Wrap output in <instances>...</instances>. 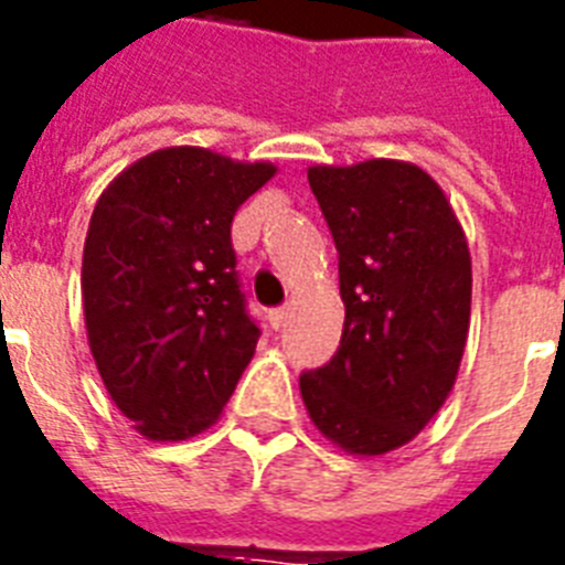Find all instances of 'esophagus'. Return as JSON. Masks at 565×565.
<instances>
[{
	"mask_svg": "<svg viewBox=\"0 0 565 565\" xmlns=\"http://www.w3.org/2000/svg\"><path fill=\"white\" fill-rule=\"evenodd\" d=\"M287 313H290V307H275V310H269V324H273L275 330L284 328V322H287Z\"/></svg>",
	"mask_w": 565,
	"mask_h": 565,
	"instance_id": "esophagus-1",
	"label": "esophagus"
}]
</instances>
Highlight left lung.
I'll return each instance as SVG.
<instances>
[{
  "label": "left lung",
  "instance_id": "1",
  "mask_svg": "<svg viewBox=\"0 0 565 565\" xmlns=\"http://www.w3.org/2000/svg\"><path fill=\"white\" fill-rule=\"evenodd\" d=\"M307 179L337 243L345 328L333 360L298 386L324 438L383 456L412 441L452 392L473 292L467 237L417 164H316Z\"/></svg>",
  "mask_w": 565,
  "mask_h": 565
}]
</instances>
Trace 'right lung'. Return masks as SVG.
<instances>
[{
  "instance_id": "right-lung-1",
  "label": "right lung",
  "mask_w": 565,
  "mask_h": 565,
  "mask_svg": "<svg viewBox=\"0 0 565 565\" xmlns=\"http://www.w3.org/2000/svg\"><path fill=\"white\" fill-rule=\"evenodd\" d=\"M273 177L269 162L164 148L118 173L92 211L86 337L109 397L150 441L209 429L255 354L232 220Z\"/></svg>"
}]
</instances>
